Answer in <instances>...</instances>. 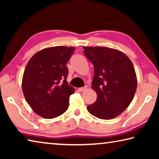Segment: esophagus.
<instances>
[{
    "label": "esophagus",
    "instance_id": "obj_1",
    "mask_svg": "<svg viewBox=\"0 0 159 159\" xmlns=\"http://www.w3.org/2000/svg\"><path fill=\"white\" fill-rule=\"evenodd\" d=\"M86 86H84V87H81V88H79V91H84L85 89H86Z\"/></svg>",
    "mask_w": 159,
    "mask_h": 159
}]
</instances>
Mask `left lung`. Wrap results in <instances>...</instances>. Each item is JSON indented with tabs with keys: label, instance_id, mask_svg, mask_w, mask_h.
<instances>
[{
	"label": "left lung",
	"instance_id": "1",
	"mask_svg": "<svg viewBox=\"0 0 159 159\" xmlns=\"http://www.w3.org/2000/svg\"><path fill=\"white\" fill-rule=\"evenodd\" d=\"M84 55L94 66L93 89L98 98L87 107L90 114L109 120L120 115L131 103L137 88L133 63L117 50L83 47Z\"/></svg>",
	"mask_w": 159,
	"mask_h": 159
}]
</instances>
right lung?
Masks as SVG:
<instances>
[{
  "instance_id": "1",
  "label": "right lung",
  "mask_w": 159,
  "mask_h": 159,
  "mask_svg": "<svg viewBox=\"0 0 159 159\" xmlns=\"http://www.w3.org/2000/svg\"><path fill=\"white\" fill-rule=\"evenodd\" d=\"M74 47L56 46L42 50L31 58L22 79V90L27 103L38 115L53 118L69 107L74 88L66 81L67 61Z\"/></svg>"
}]
</instances>
